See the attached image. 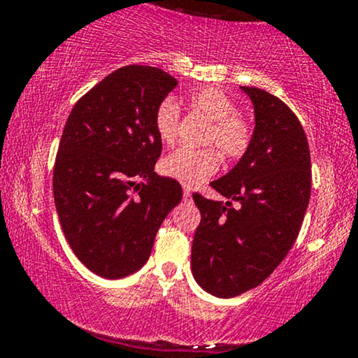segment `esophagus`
Returning <instances> with one entry per match:
<instances>
[{"instance_id":"esophagus-1","label":"esophagus","mask_w":358,"mask_h":358,"mask_svg":"<svg viewBox=\"0 0 358 358\" xmlns=\"http://www.w3.org/2000/svg\"><path fill=\"white\" fill-rule=\"evenodd\" d=\"M183 200L185 202H192V192L188 190V188H185L183 190Z\"/></svg>"}]
</instances>
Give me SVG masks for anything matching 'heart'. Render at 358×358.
<instances>
[{
  "mask_svg": "<svg viewBox=\"0 0 358 358\" xmlns=\"http://www.w3.org/2000/svg\"><path fill=\"white\" fill-rule=\"evenodd\" d=\"M188 104L195 113L210 119V127L205 134V145H215L227 158H237L248 150L250 143V126L237 114V106L229 94L217 87L193 90ZM180 106L175 99L166 97L158 104L155 113V131L159 141L173 145L178 134ZM220 158L213 148H180L162 162V173L176 180L187 188L202 185L217 173Z\"/></svg>",
  "mask_w": 358,
  "mask_h": 358,
  "instance_id": "b5f03b06",
  "label": "heart"
}]
</instances>
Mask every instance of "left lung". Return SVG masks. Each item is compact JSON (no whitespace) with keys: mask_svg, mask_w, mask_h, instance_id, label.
I'll list each match as a JSON object with an SVG mask.
<instances>
[{"mask_svg":"<svg viewBox=\"0 0 358 358\" xmlns=\"http://www.w3.org/2000/svg\"><path fill=\"white\" fill-rule=\"evenodd\" d=\"M241 90L252 102L256 126L237 165L210 183L227 202L193 195L202 220L193 237L192 273L217 298L239 296L271 276L296 241L311 193L301 122L273 94Z\"/></svg>","mask_w":358,"mask_h":358,"instance_id":"obj_1","label":"left lung"}]
</instances>
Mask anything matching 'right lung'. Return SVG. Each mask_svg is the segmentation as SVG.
<instances>
[{
	"label": "right lung",
	"mask_w": 358,
	"mask_h": 358,
	"mask_svg": "<svg viewBox=\"0 0 358 358\" xmlns=\"http://www.w3.org/2000/svg\"><path fill=\"white\" fill-rule=\"evenodd\" d=\"M175 77L148 65L117 69L73 106L62 133L53 199L65 239L89 271L121 279L146 264L182 185L155 173L158 104Z\"/></svg>",
	"instance_id": "obj_1"
}]
</instances>
